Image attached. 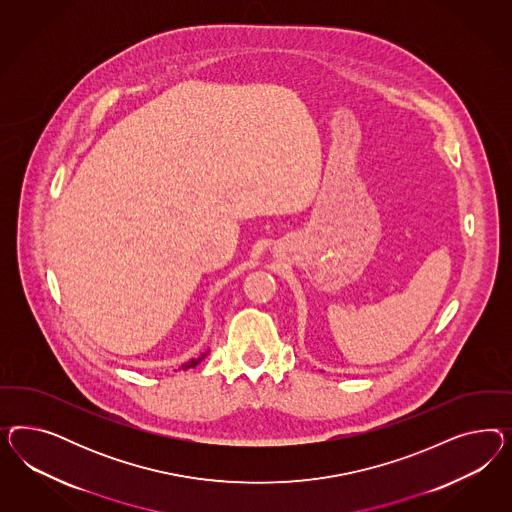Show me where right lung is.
<instances>
[{"label":"right lung","mask_w":512,"mask_h":512,"mask_svg":"<svg viewBox=\"0 0 512 512\" xmlns=\"http://www.w3.org/2000/svg\"><path fill=\"white\" fill-rule=\"evenodd\" d=\"M208 353H202L201 357L199 358H191L189 362H186V364H182V370H189V368H195L199 362H201L202 358L206 357Z\"/></svg>","instance_id":"add662e5"}]
</instances>
